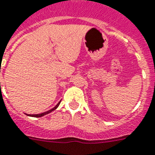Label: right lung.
<instances>
[{
  "mask_svg": "<svg viewBox=\"0 0 155 155\" xmlns=\"http://www.w3.org/2000/svg\"><path fill=\"white\" fill-rule=\"evenodd\" d=\"M60 102H61V101H60ZM60 102H58V103L57 104L56 106H54V108L51 109V110H49L46 111V112L41 113V114H26L28 115V116H30V117H42V116H45V115H46V114H49V113H51L52 111L55 110H56V109L58 107V106L60 105Z\"/></svg>",
  "mask_w": 155,
  "mask_h": 155,
  "instance_id": "add662e5",
  "label": "right lung"
}]
</instances>
